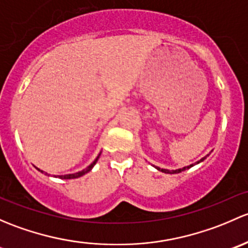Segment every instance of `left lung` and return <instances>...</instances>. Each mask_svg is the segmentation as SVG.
Returning <instances> with one entry per match:
<instances>
[{
	"label": "left lung",
	"instance_id": "left-lung-1",
	"mask_svg": "<svg viewBox=\"0 0 248 248\" xmlns=\"http://www.w3.org/2000/svg\"><path fill=\"white\" fill-rule=\"evenodd\" d=\"M206 156H209V154L206 155ZM206 156H204L203 159L200 160V161H197V162H195V163H191L190 166H185V167H183V168H178V170H165V168H160V167H157V166H154V167L156 168L157 170H161L162 173H167V174H175V173H180V172H183V170H188V168L193 167V166H195V165H198V163L203 162L204 160L206 159Z\"/></svg>",
	"mask_w": 248,
	"mask_h": 248
}]
</instances>
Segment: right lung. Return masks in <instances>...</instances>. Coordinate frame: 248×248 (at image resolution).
I'll return each instance as SVG.
<instances>
[{
    "label": "right lung",
    "mask_w": 248,
    "mask_h": 248,
    "mask_svg": "<svg viewBox=\"0 0 248 248\" xmlns=\"http://www.w3.org/2000/svg\"><path fill=\"white\" fill-rule=\"evenodd\" d=\"M100 154H101V152L99 153V155L98 156H96V159L94 160L93 162L91 163V165L88 166V167H86L85 170H80V172H76V173H71V174H64V175H57L58 178H61V179H76V178H80V177H82V175H85L86 173H88V172H91L92 170V168L94 167V166H95V163H96V161H98L99 160V156H100ZM38 170H39V168H38ZM40 172L42 173H44V170H40ZM47 174V173H46Z\"/></svg>",
    "instance_id": "right-lung-1"
}]
</instances>
